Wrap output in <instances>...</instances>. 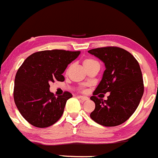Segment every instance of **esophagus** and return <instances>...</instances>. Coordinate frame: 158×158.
<instances>
[{
	"label": "esophagus",
	"instance_id": "esophagus-1",
	"mask_svg": "<svg viewBox=\"0 0 158 158\" xmlns=\"http://www.w3.org/2000/svg\"><path fill=\"white\" fill-rule=\"evenodd\" d=\"M79 98L81 100H82V101H87V100L89 99V98L86 96H79Z\"/></svg>",
	"mask_w": 158,
	"mask_h": 158
}]
</instances>
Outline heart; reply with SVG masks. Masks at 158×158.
<instances>
[{
    "mask_svg": "<svg viewBox=\"0 0 158 158\" xmlns=\"http://www.w3.org/2000/svg\"><path fill=\"white\" fill-rule=\"evenodd\" d=\"M95 63H98L97 61H95L94 60H93V59H85V60H84V62H83V64H84V68H87V67L90 66V65L93 64H95Z\"/></svg>",
    "mask_w": 158,
    "mask_h": 158,
    "instance_id": "obj_1",
    "label": "heart"
}]
</instances>
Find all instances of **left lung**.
<instances>
[{
  "instance_id": "8db88e82",
  "label": "left lung",
  "mask_w": 158,
  "mask_h": 158,
  "mask_svg": "<svg viewBox=\"0 0 158 158\" xmlns=\"http://www.w3.org/2000/svg\"><path fill=\"white\" fill-rule=\"evenodd\" d=\"M88 53L99 58L106 68L94 96L90 97L95 103L90 118L105 127L120 125L134 113L143 96L140 65L131 53L117 47L95 48ZM107 92H110L107 100L95 96Z\"/></svg>"
}]
</instances>
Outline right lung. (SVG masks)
I'll use <instances>...</instances> for the list:
<instances>
[{
  "label": "right lung",
  "instance_id": "obj_1",
  "mask_svg": "<svg viewBox=\"0 0 158 158\" xmlns=\"http://www.w3.org/2000/svg\"><path fill=\"white\" fill-rule=\"evenodd\" d=\"M80 51L51 50L30 55L17 72L14 99L23 118L37 127L55 124L64 113L65 104L72 94L66 91L56 97L50 91V83L64 81L62 75Z\"/></svg>",
  "mask_w": 158,
  "mask_h": 158
}]
</instances>
